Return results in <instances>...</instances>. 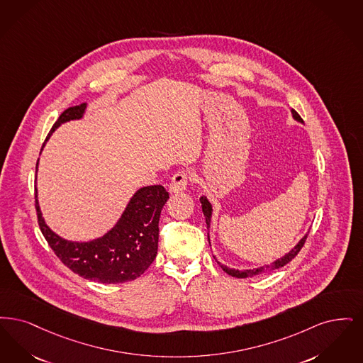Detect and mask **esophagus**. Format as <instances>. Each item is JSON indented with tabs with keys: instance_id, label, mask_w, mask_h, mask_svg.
<instances>
[{
	"instance_id": "obj_1",
	"label": "esophagus",
	"mask_w": 363,
	"mask_h": 363,
	"mask_svg": "<svg viewBox=\"0 0 363 363\" xmlns=\"http://www.w3.org/2000/svg\"><path fill=\"white\" fill-rule=\"evenodd\" d=\"M191 182V174L187 171H177L171 180V191L172 192H183L189 187Z\"/></svg>"
}]
</instances>
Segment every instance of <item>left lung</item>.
I'll list each match as a JSON object with an SVG mask.
<instances>
[{
	"label": "left lung",
	"mask_w": 363,
	"mask_h": 363,
	"mask_svg": "<svg viewBox=\"0 0 363 363\" xmlns=\"http://www.w3.org/2000/svg\"><path fill=\"white\" fill-rule=\"evenodd\" d=\"M291 112H293L294 119H297L298 122H303L297 111L291 110ZM201 203H202V211H203V214H205L206 225H207V229H208V226H210V218H211V206H210L208 201L206 199L205 196L201 198ZM207 237H208V233H207ZM306 238H308V235L301 238L300 242L294 247V250H291V251L287 253L286 256H284L282 259H278L275 263H272V264H269V266H266V267L256 268V269H247V271L230 269V268L223 267V266H221V268L226 274H229V275H232V277H236V278H248V277H253V275H259V274H262V272H267L269 269L284 267V264H287L289 262H291V260L298 255V252L302 250V247H303V244H305V241H306Z\"/></svg>",
	"instance_id": "left-lung-1"
}]
</instances>
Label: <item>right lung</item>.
<instances>
[{
	"mask_svg": "<svg viewBox=\"0 0 363 363\" xmlns=\"http://www.w3.org/2000/svg\"><path fill=\"white\" fill-rule=\"evenodd\" d=\"M85 107L82 103L63 111L51 133L63 122L81 118ZM168 198L169 194L162 186L143 187L133 196L116 226L106 236L89 242H72L57 236L43 221L36 195L35 207L43 236L66 267L84 279L123 284L141 277L156 259L158 221Z\"/></svg>",
	"mask_w": 363,
	"mask_h": 363,
	"instance_id": "add662e5",
	"label": "right lung"
}]
</instances>
